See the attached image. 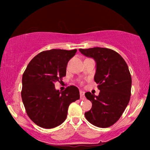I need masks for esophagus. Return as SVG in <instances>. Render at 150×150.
<instances>
[{
    "label": "esophagus",
    "mask_w": 150,
    "mask_h": 150,
    "mask_svg": "<svg viewBox=\"0 0 150 150\" xmlns=\"http://www.w3.org/2000/svg\"><path fill=\"white\" fill-rule=\"evenodd\" d=\"M80 96H81V99L84 100L85 98V92L83 91H80Z\"/></svg>",
    "instance_id": "esophagus-1"
}]
</instances>
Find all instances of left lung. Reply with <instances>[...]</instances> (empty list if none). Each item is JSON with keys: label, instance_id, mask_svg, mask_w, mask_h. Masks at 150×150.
I'll return each instance as SVG.
<instances>
[{"label": "left lung", "instance_id": "8db88e82", "mask_svg": "<svg viewBox=\"0 0 150 150\" xmlns=\"http://www.w3.org/2000/svg\"><path fill=\"white\" fill-rule=\"evenodd\" d=\"M79 50L95 60L94 81L100 90L98 96L90 92L85 93L92 103L91 110L85 116L94 126L108 128L117 122L130 101L132 79L128 65L111 49L96 47Z\"/></svg>", "mask_w": 150, "mask_h": 150}]
</instances>
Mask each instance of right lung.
Here are the masks:
<instances>
[{
	"mask_svg": "<svg viewBox=\"0 0 150 150\" xmlns=\"http://www.w3.org/2000/svg\"><path fill=\"white\" fill-rule=\"evenodd\" d=\"M77 50L52 49L36 55L22 76V100L29 118L38 126L53 128L65 120L69 105L80 98L79 90L71 85L63 91L54 83L66 75L67 63Z\"/></svg>",
	"mask_w": 150,
	"mask_h": 150,
	"instance_id": "1",
	"label": "right lung"
}]
</instances>
